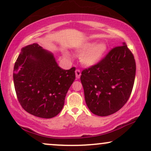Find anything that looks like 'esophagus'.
Returning <instances> with one entry per match:
<instances>
[{
    "mask_svg": "<svg viewBox=\"0 0 151 151\" xmlns=\"http://www.w3.org/2000/svg\"><path fill=\"white\" fill-rule=\"evenodd\" d=\"M75 74H76V78H77V79H79L81 76V71L79 70H76Z\"/></svg>",
    "mask_w": 151,
    "mask_h": 151,
    "instance_id": "esophagus-1",
    "label": "esophagus"
}]
</instances>
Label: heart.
Masks as SVG:
<instances>
[{
	"mask_svg": "<svg viewBox=\"0 0 151 151\" xmlns=\"http://www.w3.org/2000/svg\"><path fill=\"white\" fill-rule=\"evenodd\" d=\"M80 55V61L86 67H92L99 63L108 51V46L105 43H96L94 41H88L78 48Z\"/></svg>",
	"mask_w": 151,
	"mask_h": 151,
	"instance_id": "1",
	"label": "heart"
}]
</instances>
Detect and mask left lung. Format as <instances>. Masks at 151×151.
Wrapping results in <instances>:
<instances>
[{
    "label": "left lung",
    "instance_id": "obj_1",
    "mask_svg": "<svg viewBox=\"0 0 151 151\" xmlns=\"http://www.w3.org/2000/svg\"><path fill=\"white\" fill-rule=\"evenodd\" d=\"M135 74V60L125 43L112 48L97 65L83 70L80 79L90 111L103 117L120 110L129 99Z\"/></svg>",
    "mask_w": 151,
    "mask_h": 151
}]
</instances>
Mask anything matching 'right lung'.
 Returning a JSON list of instances; mask_svg holds the SVG:
<instances>
[{
  "mask_svg": "<svg viewBox=\"0 0 151 151\" xmlns=\"http://www.w3.org/2000/svg\"><path fill=\"white\" fill-rule=\"evenodd\" d=\"M75 79V68L63 70L52 52L38 43L22 48L14 63L13 80L18 101L31 115L41 118L58 115Z\"/></svg>",
  "mask_w": 151,
  "mask_h": 151,
  "instance_id": "1",
  "label": "right lung"
}]
</instances>
